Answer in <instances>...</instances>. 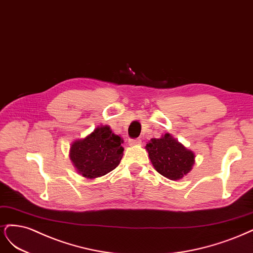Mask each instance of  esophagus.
<instances>
[{
    "label": "esophagus",
    "mask_w": 253,
    "mask_h": 253,
    "mask_svg": "<svg viewBox=\"0 0 253 253\" xmlns=\"http://www.w3.org/2000/svg\"><path fill=\"white\" fill-rule=\"evenodd\" d=\"M141 143H142L141 138H129V141H128V144H129L130 146L141 145Z\"/></svg>",
    "instance_id": "esophagus-1"
}]
</instances>
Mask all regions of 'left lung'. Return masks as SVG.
<instances>
[{"label": "left lung", "instance_id": "obj_1", "mask_svg": "<svg viewBox=\"0 0 253 253\" xmlns=\"http://www.w3.org/2000/svg\"><path fill=\"white\" fill-rule=\"evenodd\" d=\"M146 149L153 167L169 180H180L194 164V153L168 133L161 138H151Z\"/></svg>", "mask_w": 253, "mask_h": 253}]
</instances>
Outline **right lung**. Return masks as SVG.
<instances>
[{"label":"right lung","instance_id":"add662e5","mask_svg":"<svg viewBox=\"0 0 253 253\" xmlns=\"http://www.w3.org/2000/svg\"><path fill=\"white\" fill-rule=\"evenodd\" d=\"M123 142L108 126H101L70 147V159L78 172L87 178L107 174L118 167L123 157Z\"/></svg>","mask_w":253,"mask_h":253}]
</instances>
